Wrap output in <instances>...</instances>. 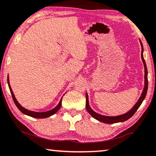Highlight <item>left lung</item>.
I'll list each match as a JSON object with an SVG mask.
<instances>
[{"label":"left lung","mask_w":156,"mask_h":156,"mask_svg":"<svg viewBox=\"0 0 156 156\" xmlns=\"http://www.w3.org/2000/svg\"><path fill=\"white\" fill-rule=\"evenodd\" d=\"M141 43V46H142V53H141V57H142V62H143L144 64V87L143 89V91H142L141 97L139 99V100L137 101V102L134 105V106L129 110V112H127L126 113L123 114V115H118V116H105V115H99V114L95 112L94 110L90 108L89 104V97H88V94L87 93L86 94V108L87 110V111L89 112V113L91 115L94 119L98 120L99 121L102 122V123H119V122H123L125 121H127V120L130 119L131 117H132L134 115V114L136 112L137 109L140 108V106L141 105V104L143 102V100L145 98L146 94H147V87H148V81H147V66H146L145 64V61H144V57H143V46H142V42Z\"/></svg>","instance_id":"8db88e82"}]
</instances>
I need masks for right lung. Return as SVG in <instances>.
<instances>
[{
    "label": "right lung",
    "mask_w": 156,
    "mask_h": 156,
    "mask_svg": "<svg viewBox=\"0 0 156 156\" xmlns=\"http://www.w3.org/2000/svg\"><path fill=\"white\" fill-rule=\"evenodd\" d=\"M7 81H8L9 89H10V91H11V94H12L13 100H14L15 105H16V106L17 107V108L19 109V110H20V111L22 112V113L25 114V115L31 116V117H33V118H36V119H45V118L50 117L51 115H54V113H56V112H57L58 110H59L60 107H61V105H62V98L61 99V100H60L59 103L58 104V105L56 107V108H54V109H52V110H48V111L43 112H38L31 111V110H27V109L24 108L23 107H22L21 105H20V103H19L17 101H16V99L14 97V93H13V91L12 90V88H11V86H10V84H9V76H8V78H7Z\"/></svg>",
    "instance_id": "obj_1"
}]
</instances>
